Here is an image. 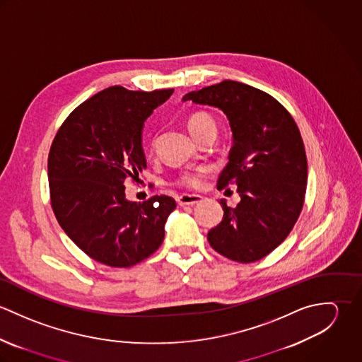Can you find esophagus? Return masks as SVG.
Wrapping results in <instances>:
<instances>
[{"label": "esophagus", "mask_w": 362, "mask_h": 362, "mask_svg": "<svg viewBox=\"0 0 362 362\" xmlns=\"http://www.w3.org/2000/svg\"><path fill=\"white\" fill-rule=\"evenodd\" d=\"M202 202V197L201 195H181L178 198V205L180 206H195L198 204Z\"/></svg>", "instance_id": "obj_1"}]
</instances>
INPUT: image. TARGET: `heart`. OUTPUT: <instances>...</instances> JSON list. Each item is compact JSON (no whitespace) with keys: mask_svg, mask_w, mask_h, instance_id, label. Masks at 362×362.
<instances>
[{"mask_svg":"<svg viewBox=\"0 0 362 362\" xmlns=\"http://www.w3.org/2000/svg\"><path fill=\"white\" fill-rule=\"evenodd\" d=\"M187 127L191 132V135L197 139L199 135H202L209 128L214 127V121L206 112H195L188 118ZM181 182L189 188H199L204 182V174L202 173H192L182 177Z\"/></svg>","mask_w":362,"mask_h":362,"instance_id":"b5f03b06","label":"heart"}]
</instances>
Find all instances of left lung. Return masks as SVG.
I'll list each match as a JSON object with an SVG mask.
<instances>
[{
	"label": "left lung",
	"mask_w": 362,
	"mask_h": 362,
	"mask_svg": "<svg viewBox=\"0 0 362 362\" xmlns=\"http://www.w3.org/2000/svg\"><path fill=\"white\" fill-rule=\"evenodd\" d=\"M188 100L223 111L233 132L217 188L235 184L241 202L230 207L220 199L223 220L207 241L235 262L264 258L287 238L304 205L308 164L298 127L276 99L235 81L189 92Z\"/></svg>",
	"instance_id": "1"
}]
</instances>
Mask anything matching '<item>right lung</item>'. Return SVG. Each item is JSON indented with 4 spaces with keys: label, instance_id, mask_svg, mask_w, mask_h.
I'll return each instance as SVG.
<instances>
[{
    "label": "right lung",
    "instance_id": "1",
    "mask_svg": "<svg viewBox=\"0 0 362 362\" xmlns=\"http://www.w3.org/2000/svg\"><path fill=\"white\" fill-rule=\"evenodd\" d=\"M173 92L107 88L76 107L52 141L47 167L54 214L86 255L107 266L129 267L149 258L177 206L165 195L144 204L125 198V180L135 181L146 168L145 121Z\"/></svg>",
    "mask_w": 362,
    "mask_h": 362
}]
</instances>
